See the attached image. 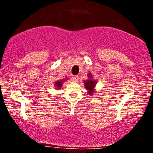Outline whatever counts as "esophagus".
<instances>
[{
    "mask_svg": "<svg viewBox=\"0 0 153 153\" xmlns=\"http://www.w3.org/2000/svg\"><path fill=\"white\" fill-rule=\"evenodd\" d=\"M78 78L79 77L78 75H74V76L72 77V80H73V81H77V80H78Z\"/></svg>",
    "mask_w": 153,
    "mask_h": 153,
    "instance_id": "1",
    "label": "esophagus"
}]
</instances>
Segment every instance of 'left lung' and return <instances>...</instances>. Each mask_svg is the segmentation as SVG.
Wrapping results in <instances>:
<instances>
[{"mask_svg":"<svg viewBox=\"0 0 153 153\" xmlns=\"http://www.w3.org/2000/svg\"><path fill=\"white\" fill-rule=\"evenodd\" d=\"M88 79L87 80H84L83 81L84 86L88 91V94L92 96L95 93V87H96L97 81L94 80V76L91 74V73H88Z\"/></svg>","mask_w":153,"mask_h":153,"instance_id":"obj_1","label":"left lung"}]
</instances>
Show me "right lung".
Listing matches in <instances>:
<instances>
[{
	"label": "right lung",
	"instance_id": "add662e5",
	"mask_svg": "<svg viewBox=\"0 0 153 153\" xmlns=\"http://www.w3.org/2000/svg\"><path fill=\"white\" fill-rule=\"evenodd\" d=\"M68 80V79H62V80H57V81H56L54 82V88H55V89H60L62 87V84L63 82H64L65 80Z\"/></svg>",
	"mask_w": 153,
	"mask_h": 153
}]
</instances>
